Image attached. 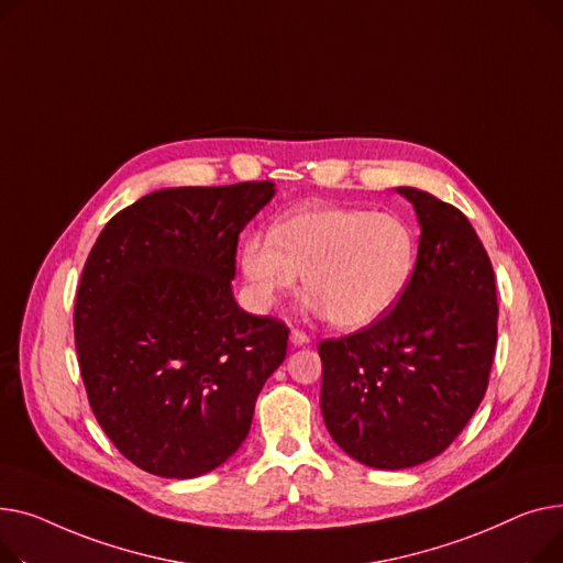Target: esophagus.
<instances>
[{
    "label": "esophagus",
    "mask_w": 563,
    "mask_h": 563,
    "mask_svg": "<svg viewBox=\"0 0 563 563\" xmlns=\"http://www.w3.org/2000/svg\"><path fill=\"white\" fill-rule=\"evenodd\" d=\"M290 343L295 347H302V345L309 343V336L305 332H300V329H292V332H290Z\"/></svg>",
    "instance_id": "obj_1"
}]
</instances>
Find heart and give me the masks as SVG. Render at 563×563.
I'll return each mask as SVG.
<instances>
[{"label": "heart", "instance_id": "b5f03b06", "mask_svg": "<svg viewBox=\"0 0 563 563\" xmlns=\"http://www.w3.org/2000/svg\"><path fill=\"white\" fill-rule=\"evenodd\" d=\"M416 256L413 227L402 216L320 207L245 236L241 268L258 311L273 309L305 273V309L341 329H361L400 300Z\"/></svg>", "mask_w": 563, "mask_h": 563}]
</instances>
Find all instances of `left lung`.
Wrapping results in <instances>:
<instances>
[{"instance_id": "1", "label": "left lung", "mask_w": 563, "mask_h": 563, "mask_svg": "<svg viewBox=\"0 0 563 563\" xmlns=\"http://www.w3.org/2000/svg\"><path fill=\"white\" fill-rule=\"evenodd\" d=\"M395 190L420 224L413 277L382 320L318 345L329 434L379 471L424 464L461 434L498 341L493 266L468 218L432 192Z\"/></svg>"}]
</instances>
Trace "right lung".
Returning <instances> with one entry per match:
<instances>
[{
  "label": "right lung",
  "instance_id": "1",
  "mask_svg": "<svg viewBox=\"0 0 563 563\" xmlns=\"http://www.w3.org/2000/svg\"><path fill=\"white\" fill-rule=\"evenodd\" d=\"M273 181L161 188L113 216L77 290L75 343L88 402L139 468L200 477L250 434L288 327L243 311L236 245Z\"/></svg>",
  "mask_w": 563,
  "mask_h": 563
}]
</instances>
